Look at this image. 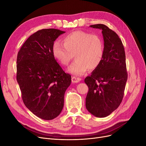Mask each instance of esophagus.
I'll use <instances>...</instances> for the list:
<instances>
[{
    "label": "esophagus",
    "instance_id": "obj_1",
    "mask_svg": "<svg viewBox=\"0 0 146 146\" xmlns=\"http://www.w3.org/2000/svg\"><path fill=\"white\" fill-rule=\"evenodd\" d=\"M80 80H81V79H80L79 78H76V77H74V76L72 77V81L73 83H78L79 81H80Z\"/></svg>",
    "mask_w": 146,
    "mask_h": 146
}]
</instances>
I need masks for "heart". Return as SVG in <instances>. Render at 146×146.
I'll use <instances>...</instances> for the list:
<instances>
[{
  "instance_id": "1",
  "label": "heart",
  "mask_w": 146,
  "mask_h": 146,
  "mask_svg": "<svg viewBox=\"0 0 146 146\" xmlns=\"http://www.w3.org/2000/svg\"><path fill=\"white\" fill-rule=\"evenodd\" d=\"M62 41L64 44L54 42L53 55L62 66H68L74 55L75 61L68 72L75 76H81L88 68L96 69L101 63L104 46L98 36L77 31L65 36Z\"/></svg>"
}]
</instances>
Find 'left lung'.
<instances>
[{"mask_svg": "<svg viewBox=\"0 0 146 146\" xmlns=\"http://www.w3.org/2000/svg\"><path fill=\"white\" fill-rule=\"evenodd\" d=\"M102 30L104 53L99 66L85 79L89 90L86 108L97 117H105L120 106L127 79L126 55L121 40L103 24L90 26Z\"/></svg>", "mask_w": 146, "mask_h": 146, "instance_id": "obj_1", "label": "left lung"}]
</instances>
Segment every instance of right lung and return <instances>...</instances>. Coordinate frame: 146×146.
I'll use <instances>...</instances> for the list:
<instances>
[{
    "mask_svg": "<svg viewBox=\"0 0 146 146\" xmlns=\"http://www.w3.org/2000/svg\"><path fill=\"white\" fill-rule=\"evenodd\" d=\"M66 32L44 29L31 35L17 58V80L23 103L38 117L50 120L64 106V94L71 84L52 53L54 41Z\"/></svg>",
    "mask_w": 146,
    "mask_h": 146,
    "instance_id": "1",
    "label": "right lung"
}]
</instances>
